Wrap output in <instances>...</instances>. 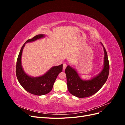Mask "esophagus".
Here are the masks:
<instances>
[{
	"mask_svg": "<svg viewBox=\"0 0 125 125\" xmlns=\"http://www.w3.org/2000/svg\"><path fill=\"white\" fill-rule=\"evenodd\" d=\"M66 67H67L66 63H63V70H65V69L66 68Z\"/></svg>",
	"mask_w": 125,
	"mask_h": 125,
	"instance_id": "obj_1",
	"label": "esophagus"
}]
</instances>
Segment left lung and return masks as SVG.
Segmentation results:
<instances>
[{
	"instance_id": "8db88e82",
	"label": "left lung",
	"mask_w": 125,
	"mask_h": 125,
	"mask_svg": "<svg viewBox=\"0 0 125 125\" xmlns=\"http://www.w3.org/2000/svg\"><path fill=\"white\" fill-rule=\"evenodd\" d=\"M103 46L105 54L103 69L99 75L91 80H82L74 69L69 66L67 67L65 73L67 77L68 90L73 95L79 98L92 96L95 94L106 81L109 74V65L106 51L103 45Z\"/></svg>"
}]
</instances>
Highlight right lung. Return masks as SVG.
<instances>
[{"mask_svg":"<svg viewBox=\"0 0 125 125\" xmlns=\"http://www.w3.org/2000/svg\"><path fill=\"white\" fill-rule=\"evenodd\" d=\"M44 36L43 34H39L26 41L21 47L17 60L16 72L19 82L26 91L36 95H43L50 92L58 75L62 70L63 65L62 64L52 68L44 75L39 77L32 78L24 73L21 60L22 51L25 43L34 41Z\"/></svg>","mask_w":125,"mask_h":125,"instance_id":"add662e5","label":"right lung"}]
</instances>
